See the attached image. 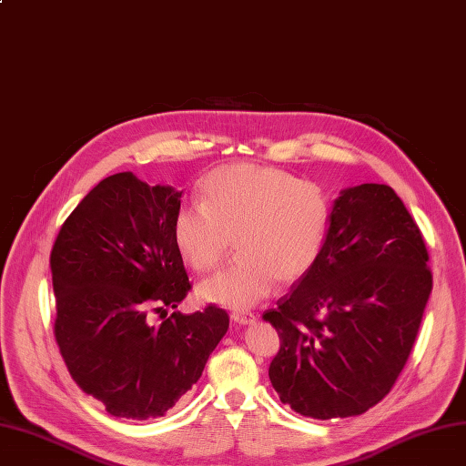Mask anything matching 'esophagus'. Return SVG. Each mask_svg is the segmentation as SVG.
I'll return each mask as SVG.
<instances>
[{"label": "esophagus", "instance_id": "1", "mask_svg": "<svg viewBox=\"0 0 466 466\" xmlns=\"http://www.w3.org/2000/svg\"><path fill=\"white\" fill-rule=\"evenodd\" d=\"M230 317H232V321L238 325H251L257 319L255 313H251V311H232Z\"/></svg>", "mask_w": 466, "mask_h": 466}]
</instances>
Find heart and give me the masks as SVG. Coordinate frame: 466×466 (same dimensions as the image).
I'll use <instances>...</instances> for the list:
<instances>
[{
  "instance_id": "b5f03b06",
  "label": "heart",
  "mask_w": 466,
  "mask_h": 466,
  "mask_svg": "<svg viewBox=\"0 0 466 466\" xmlns=\"http://www.w3.org/2000/svg\"><path fill=\"white\" fill-rule=\"evenodd\" d=\"M329 227V202L319 185L278 167L223 166L208 174L198 204L174 217V241L196 272H209L225 257L230 238L236 258L202 281L200 299L227 308H251L274 279H300L319 258Z\"/></svg>"
}]
</instances>
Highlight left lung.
<instances>
[{
  "label": "left lung",
  "mask_w": 466,
  "mask_h": 466,
  "mask_svg": "<svg viewBox=\"0 0 466 466\" xmlns=\"http://www.w3.org/2000/svg\"><path fill=\"white\" fill-rule=\"evenodd\" d=\"M423 236L397 192L341 190L319 258L264 311L281 346L279 400L313 420L360 415L395 385L432 290Z\"/></svg>",
  "instance_id": "left-lung-1"
}]
</instances>
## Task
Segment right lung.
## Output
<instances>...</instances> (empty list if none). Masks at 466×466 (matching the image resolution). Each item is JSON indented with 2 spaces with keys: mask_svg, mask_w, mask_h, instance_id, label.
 <instances>
[{
  "mask_svg": "<svg viewBox=\"0 0 466 466\" xmlns=\"http://www.w3.org/2000/svg\"><path fill=\"white\" fill-rule=\"evenodd\" d=\"M181 194L132 171L109 176L71 211L51 251L60 353L73 381L115 418L166 415L228 330V313L213 304L153 319L190 290L174 241Z\"/></svg>",
  "mask_w": 466,
  "mask_h": 466,
  "instance_id": "obj_1",
  "label": "right lung"
}]
</instances>
